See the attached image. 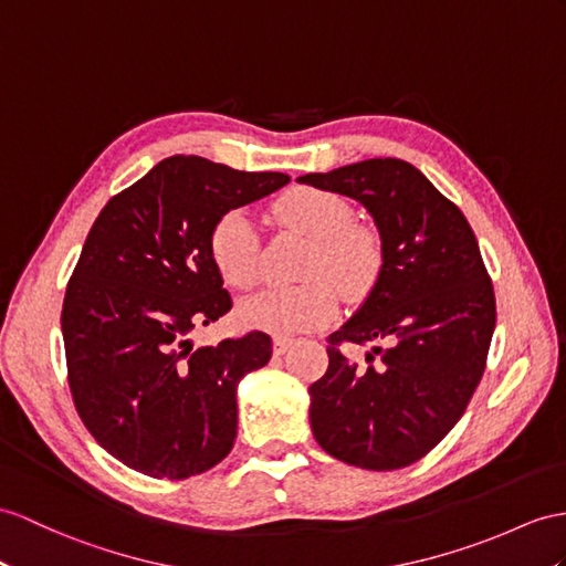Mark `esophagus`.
<instances>
[{
    "label": "esophagus",
    "mask_w": 566,
    "mask_h": 566,
    "mask_svg": "<svg viewBox=\"0 0 566 566\" xmlns=\"http://www.w3.org/2000/svg\"><path fill=\"white\" fill-rule=\"evenodd\" d=\"M293 343H295V338L275 336V338H273V353H275V355H283V353H287V350H291Z\"/></svg>",
    "instance_id": "obj_1"
}]
</instances>
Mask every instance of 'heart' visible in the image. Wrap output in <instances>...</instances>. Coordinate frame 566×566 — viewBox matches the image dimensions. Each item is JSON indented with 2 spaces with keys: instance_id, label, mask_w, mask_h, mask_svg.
I'll list each match as a JSON object with an SVG mask.
<instances>
[{
  "instance_id": "b5f03b06",
  "label": "heart",
  "mask_w": 566,
  "mask_h": 566,
  "mask_svg": "<svg viewBox=\"0 0 566 566\" xmlns=\"http://www.w3.org/2000/svg\"><path fill=\"white\" fill-rule=\"evenodd\" d=\"M273 216L312 240L300 269L307 283L269 287L242 300L238 314L247 326L271 334H297L334 319L336 291L346 297L369 293L381 266V250L369 230L353 226V206L346 197L319 187H295L275 199ZM209 252L228 285L247 291L259 283V244L252 220L242 211H228L216 220Z\"/></svg>"
}]
</instances>
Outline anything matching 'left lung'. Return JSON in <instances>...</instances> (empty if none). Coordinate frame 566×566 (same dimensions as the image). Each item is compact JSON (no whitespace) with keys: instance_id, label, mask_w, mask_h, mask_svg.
<instances>
[{"instance_id":"1","label":"left lung","mask_w":566,"mask_h":566,"mask_svg":"<svg viewBox=\"0 0 566 566\" xmlns=\"http://www.w3.org/2000/svg\"><path fill=\"white\" fill-rule=\"evenodd\" d=\"M297 182L360 201L381 242L369 295L328 336V369L310 387L312 434L331 457L367 471L422 459L459 422L485 369L494 293L465 216L416 165L371 158ZM340 342H387L350 364Z\"/></svg>"}]
</instances>
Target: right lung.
<instances>
[{
	"label": "right lung",
	"mask_w": 566,
	"mask_h": 566,
	"mask_svg": "<svg viewBox=\"0 0 566 566\" xmlns=\"http://www.w3.org/2000/svg\"><path fill=\"white\" fill-rule=\"evenodd\" d=\"M287 182L172 156L95 218L62 307L69 387L95 442L134 471L185 480L235 444L238 384L271 360V336L195 348L191 334L232 307L209 235Z\"/></svg>",
	"instance_id": "add662e5"
}]
</instances>
